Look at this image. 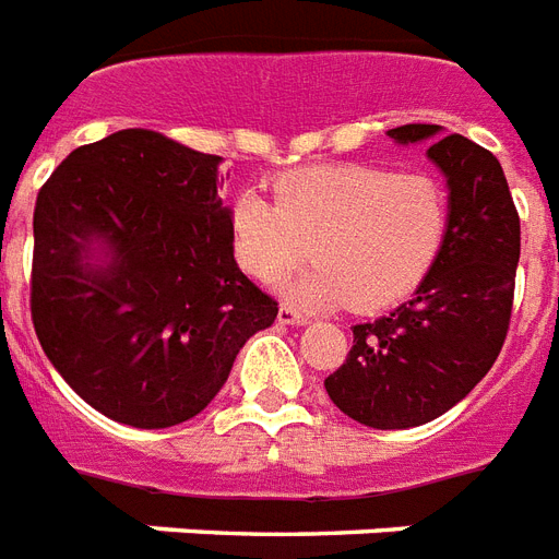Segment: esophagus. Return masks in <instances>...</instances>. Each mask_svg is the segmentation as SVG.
Listing matches in <instances>:
<instances>
[{"instance_id": "1", "label": "esophagus", "mask_w": 559, "mask_h": 559, "mask_svg": "<svg viewBox=\"0 0 559 559\" xmlns=\"http://www.w3.org/2000/svg\"><path fill=\"white\" fill-rule=\"evenodd\" d=\"M278 324H307V316H305V313H298L296 307L281 305V310H278Z\"/></svg>"}]
</instances>
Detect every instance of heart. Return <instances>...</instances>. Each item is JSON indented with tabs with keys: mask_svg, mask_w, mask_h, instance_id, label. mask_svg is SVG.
Masks as SVG:
<instances>
[{
	"mask_svg": "<svg viewBox=\"0 0 559 559\" xmlns=\"http://www.w3.org/2000/svg\"><path fill=\"white\" fill-rule=\"evenodd\" d=\"M231 254L246 275L275 281L307 252L316 263L278 281L310 310L348 301L359 313L408 298L447 235V197L426 174L380 165H328L287 174L275 200L243 188L228 202Z\"/></svg>",
	"mask_w": 559,
	"mask_h": 559,
	"instance_id": "obj_1",
	"label": "heart"
}]
</instances>
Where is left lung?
I'll return each instance as SVG.
<instances>
[{
	"instance_id": "1",
	"label": "left lung",
	"mask_w": 559,
	"mask_h": 559,
	"mask_svg": "<svg viewBox=\"0 0 559 559\" xmlns=\"http://www.w3.org/2000/svg\"><path fill=\"white\" fill-rule=\"evenodd\" d=\"M429 142L447 177V235L406 305L354 328L348 359L324 380L331 400L373 429L429 424L476 389L508 336L520 263V214L493 153L438 124L389 130Z\"/></svg>"
}]
</instances>
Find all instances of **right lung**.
Segmentation results:
<instances>
[{
    "mask_svg": "<svg viewBox=\"0 0 559 559\" xmlns=\"http://www.w3.org/2000/svg\"><path fill=\"white\" fill-rule=\"evenodd\" d=\"M219 162L135 127L69 153L37 193L34 331L60 377L118 424L200 415L278 316L231 254Z\"/></svg>",
    "mask_w": 559,
    "mask_h": 559,
    "instance_id": "1",
    "label": "right lung"
}]
</instances>
